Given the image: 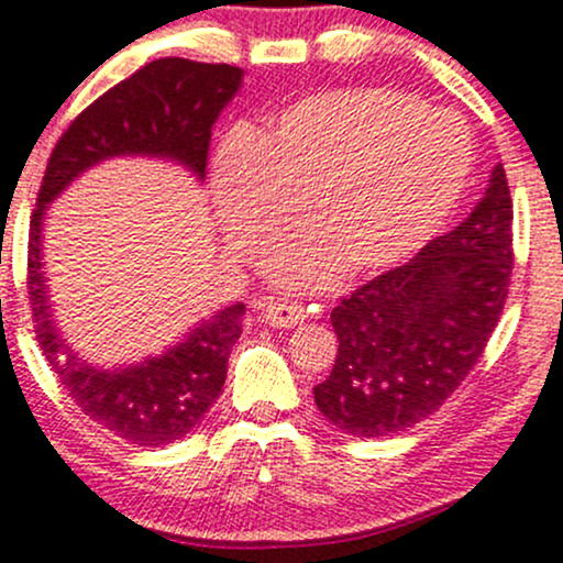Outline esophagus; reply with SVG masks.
I'll use <instances>...</instances> for the list:
<instances>
[{
	"label": "esophagus",
	"mask_w": 563,
	"mask_h": 563,
	"mask_svg": "<svg viewBox=\"0 0 563 563\" xmlns=\"http://www.w3.org/2000/svg\"><path fill=\"white\" fill-rule=\"evenodd\" d=\"M262 316L269 327L294 329L299 327V323H305L307 310L299 305V301H264Z\"/></svg>",
	"instance_id": "obj_1"
}]
</instances>
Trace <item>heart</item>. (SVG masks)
I'll return each instance as SVG.
<instances>
[{"label": "heart", "instance_id": "b5f03b06", "mask_svg": "<svg viewBox=\"0 0 563 563\" xmlns=\"http://www.w3.org/2000/svg\"><path fill=\"white\" fill-rule=\"evenodd\" d=\"M475 145L466 123L396 88H331L240 132L212 169L229 245L258 258L291 227L305 232L272 258L291 288H318L342 266L372 275L421 251L459 205Z\"/></svg>", "mask_w": 563, "mask_h": 563}]
</instances>
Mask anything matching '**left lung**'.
Segmentation results:
<instances>
[{"mask_svg":"<svg viewBox=\"0 0 563 563\" xmlns=\"http://www.w3.org/2000/svg\"><path fill=\"white\" fill-rule=\"evenodd\" d=\"M512 197L501 164L475 210L407 264L336 299L334 369L316 405L353 437H390L440 410L499 323L512 280Z\"/></svg>","mask_w":563,"mask_h":563,"instance_id":"8db88e82","label":"left lung"}]
</instances>
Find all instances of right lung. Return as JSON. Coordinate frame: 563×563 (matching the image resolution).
<instances>
[{
    "label": "right lung",
    "instance_id": "right-lung-1",
    "mask_svg": "<svg viewBox=\"0 0 563 563\" xmlns=\"http://www.w3.org/2000/svg\"><path fill=\"white\" fill-rule=\"evenodd\" d=\"M240 80L242 69L232 64L169 56L115 82L58 137L29 223L26 286L40 347L82 416L140 448H162L186 437L221 396L229 353L242 334L245 305H232L212 316L162 358L121 372L93 369L64 347L47 312L40 256L43 212L73 177L110 156L145 153L175 158L205 177L210 129Z\"/></svg>",
    "mask_w": 563,
    "mask_h": 563
}]
</instances>
